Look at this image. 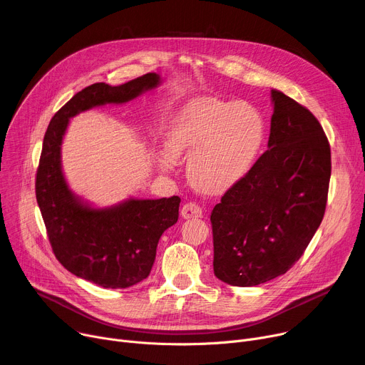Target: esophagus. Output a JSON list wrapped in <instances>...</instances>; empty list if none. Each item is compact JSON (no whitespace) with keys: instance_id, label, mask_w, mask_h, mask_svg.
Wrapping results in <instances>:
<instances>
[{"instance_id":"34e87169","label":"esophagus","mask_w":365,"mask_h":365,"mask_svg":"<svg viewBox=\"0 0 365 365\" xmlns=\"http://www.w3.org/2000/svg\"><path fill=\"white\" fill-rule=\"evenodd\" d=\"M182 217L185 220L189 218H202V207L196 203V202H187L182 206V211H180Z\"/></svg>"}]
</instances>
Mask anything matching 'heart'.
I'll return each instance as SVG.
<instances>
[{
    "mask_svg": "<svg viewBox=\"0 0 365 365\" xmlns=\"http://www.w3.org/2000/svg\"><path fill=\"white\" fill-rule=\"evenodd\" d=\"M264 143V120L247 102L206 99L193 103L175 121L168 147L174 158H186L192 183L202 192L221 193L252 169ZM170 170L173 158L159 159Z\"/></svg>",
    "mask_w": 365,
    "mask_h": 365,
    "instance_id": "heart-1",
    "label": "heart"
}]
</instances>
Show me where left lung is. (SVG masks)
Here are the masks:
<instances>
[{"label":"left lung","mask_w":365,"mask_h":365,"mask_svg":"<svg viewBox=\"0 0 365 365\" xmlns=\"http://www.w3.org/2000/svg\"><path fill=\"white\" fill-rule=\"evenodd\" d=\"M269 150L211 214L214 273L250 287L284 274L319 228L328 200L331 147L317 117L272 89Z\"/></svg>","instance_id":"obj_1"}]
</instances>
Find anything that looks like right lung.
Listing matches in <instances>:
<instances>
[{"label": "right lung", "instance_id": "obj_1", "mask_svg": "<svg viewBox=\"0 0 365 365\" xmlns=\"http://www.w3.org/2000/svg\"><path fill=\"white\" fill-rule=\"evenodd\" d=\"M159 83L158 73H145L118 86L89 85L53 115L43 138L36 199L51 250L72 274L106 289H125L150 274L162 234L178 222L180 197L128 199L93 210L73 195L63 178L62 140L76 114L128 102Z\"/></svg>", "mask_w": 365, "mask_h": 365}]
</instances>
